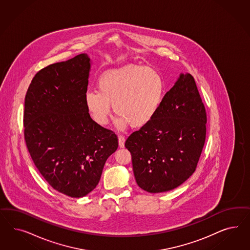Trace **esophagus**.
Returning <instances> with one entry per match:
<instances>
[{
	"label": "esophagus",
	"instance_id": "obj_1",
	"mask_svg": "<svg viewBox=\"0 0 250 250\" xmlns=\"http://www.w3.org/2000/svg\"><path fill=\"white\" fill-rule=\"evenodd\" d=\"M125 136H118V143H119V146H120L121 148H123V147L125 146Z\"/></svg>",
	"mask_w": 250,
	"mask_h": 250
}]
</instances>
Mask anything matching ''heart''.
I'll return each mask as SVG.
<instances>
[{"instance_id": "1", "label": "heart", "mask_w": 250, "mask_h": 250, "mask_svg": "<svg viewBox=\"0 0 250 250\" xmlns=\"http://www.w3.org/2000/svg\"><path fill=\"white\" fill-rule=\"evenodd\" d=\"M98 91L86 92L88 111L100 125H106L112 109L119 115L116 125L125 128L128 124L140 128L154 118L162 104L165 84L154 68L124 66L105 72L99 79Z\"/></svg>"}]
</instances>
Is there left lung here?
<instances>
[{
  "instance_id": "left-lung-1",
  "label": "left lung",
  "mask_w": 250,
  "mask_h": 250,
  "mask_svg": "<svg viewBox=\"0 0 250 250\" xmlns=\"http://www.w3.org/2000/svg\"><path fill=\"white\" fill-rule=\"evenodd\" d=\"M206 122L193 77L181 73L154 118L125 141L137 185L158 193L187 181L205 146Z\"/></svg>"
}]
</instances>
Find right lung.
<instances>
[{"label":"right lung","mask_w":250,"mask_h":250,"mask_svg":"<svg viewBox=\"0 0 250 250\" xmlns=\"http://www.w3.org/2000/svg\"><path fill=\"white\" fill-rule=\"evenodd\" d=\"M91 59L80 54L33 78L24 99V139L39 172L52 188L73 198L95 189L107 159L118 147L113 131L85 104Z\"/></svg>","instance_id":"1"}]
</instances>
